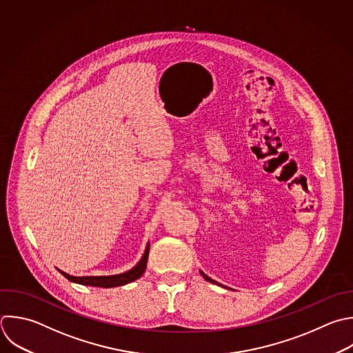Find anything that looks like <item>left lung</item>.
Listing matches in <instances>:
<instances>
[{"mask_svg": "<svg viewBox=\"0 0 353 353\" xmlns=\"http://www.w3.org/2000/svg\"><path fill=\"white\" fill-rule=\"evenodd\" d=\"M201 274H203V277H204V279H205V280H207V281H211V283H215V284H219V283H216V281H215V280H212V279H210V277H208V276H207V274H204V273H203V272H201Z\"/></svg>", "mask_w": 353, "mask_h": 353, "instance_id": "8db88e82", "label": "left lung"}]
</instances>
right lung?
Listing matches in <instances>:
<instances>
[{
    "label": "right lung",
    "mask_w": 353,
    "mask_h": 353,
    "mask_svg": "<svg viewBox=\"0 0 353 353\" xmlns=\"http://www.w3.org/2000/svg\"><path fill=\"white\" fill-rule=\"evenodd\" d=\"M149 250L150 245H146L145 254L142 256V259L137 263V266H134L131 270L125 272V273H120V274H113V276H83V277H77V276H70L62 270H59L68 280L73 281V283H79L83 285H94V287H105V288H110V287H117V285H124L127 283H131L137 279H139L143 272L146 270V263H148V256H149Z\"/></svg>",
    "instance_id": "1"
}]
</instances>
